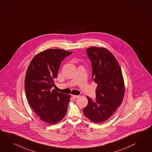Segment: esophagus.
Wrapping results in <instances>:
<instances>
[{
    "mask_svg": "<svg viewBox=\"0 0 152 152\" xmlns=\"http://www.w3.org/2000/svg\"><path fill=\"white\" fill-rule=\"evenodd\" d=\"M72 96L73 97V98L74 99H76V98H78V96H76V95H72Z\"/></svg>",
    "mask_w": 152,
    "mask_h": 152,
    "instance_id": "esophagus-1",
    "label": "esophagus"
}]
</instances>
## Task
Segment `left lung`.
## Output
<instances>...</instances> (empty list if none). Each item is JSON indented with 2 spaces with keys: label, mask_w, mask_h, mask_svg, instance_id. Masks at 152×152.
I'll return each instance as SVG.
<instances>
[{
  "label": "left lung",
  "mask_w": 152,
  "mask_h": 152,
  "mask_svg": "<svg viewBox=\"0 0 152 152\" xmlns=\"http://www.w3.org/2000/svg\"><path fill=\"white\" fill-rule=\"evenodd\" d=\"M86 53L91 61L93 80L98 84L94 100L87 96L86 117L95 123L106 121L122 103L125 92L122 72L114 56L107 49L92 47Z\"/></svg>",
  "instance_id": "1"
}]
</instances>
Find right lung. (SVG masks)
<instances>
[{
	"label": "right lung",
	"instance_id": "add662e5",
	"mask_svg": "<svg viewBox=\"0 0 152 152\" xmlns=\"http://www.w3.org/2000/svg\"><path fill=\"white\" fill-rule=\"evenodd\" d=\"M61 49H49L38 53L26 71L25 89L30 107L40 119L55 124L66 114L70 96L56 92L54 79L58 76L61 61L72 54Z\"/></svg>",
	"mask_w": 152,
	"mask_h": 152
}]
</instances>
